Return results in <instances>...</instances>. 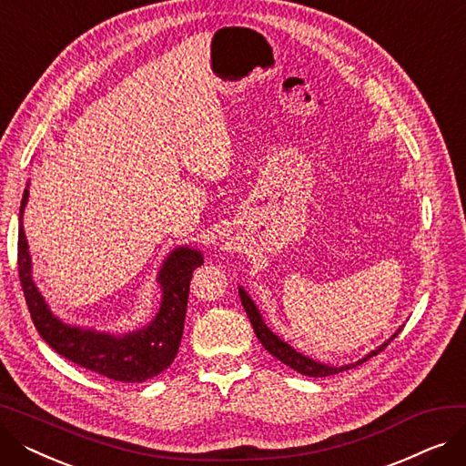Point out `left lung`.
Wrapping results in <instances>:
<instances>
[{
  "mask_svg": "<svg viewBox=\"0 0 466 466\" xmlns=\"http://www.w3.org/2000/svg\"><path fill=\"white\" fill-rule=\"evenodd\" d=\"M238 290H239L241 306H243V309H246V313H248V317H249V321H251V325H253V329H255V334H257L260 344L264 346V350H266L268 353H270V355H274L276 359H279L283 364H287L289 369L297 370V372L302 374V376H309V378H327V376H334V374H338V372H344V370L355 369L357 364H362V362L369 360L370 357H374V355H378L380 351H383V350L390 344V339H395V338L399 336V332L402 330V327H400L387 341H383V344H381L380 348H376V350L370 351L369 355H364V357L359 359L357 362L334 366V364H327V362H321V360H315V359H311V357H308V355L297 351L290 344H287L285 339H281L270 327H268V325L264 323V319H262V315H260L257 304H255L253 299L249 297V292H248L246 289H243V287H239Z\"/></svg>",
  "mask_w": 466,
  "mask_h": 466,
  "instance_id": "1",
  "label": "left lung"
}]
</instances>
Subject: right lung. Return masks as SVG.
Listing matches in <instances>:
<instances>
[{"instance_id":"obj_1","label":"right lung","mask_w":466,"mask_h":466,"mask_svg":"<svg viewBox=\"0 0 466 466\" xmlns=\"http://www.w3.org/2000/svg\"><path fill=\"white\" fill-rule=\"evenodd\" d=\"M30 183L24 188L18 213V276L34 325L56 353L86 370L115 381L141 383L164 372L174 362L185 327L192 272L204 264L202 251L179 246L160 266L157 281L162 290L158 313L151 323L127 334L79 327L56 317L32 278V255L22 217L28 204Z\"/></svg>"}]
</instances>
